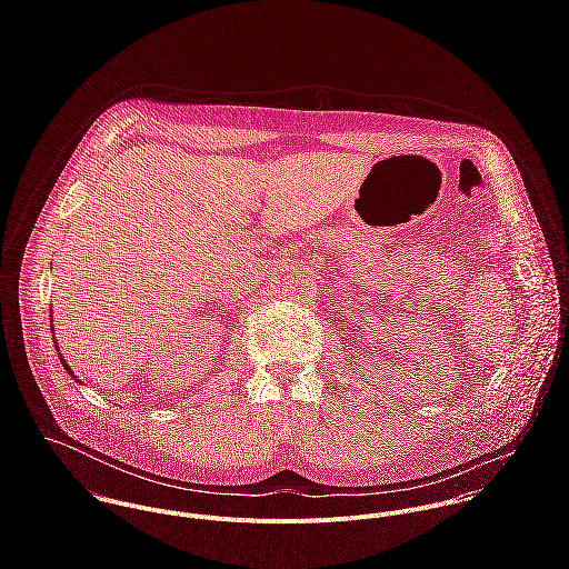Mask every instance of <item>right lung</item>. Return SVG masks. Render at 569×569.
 Instances as JSON below:
<instances>
[{
	"label": "right lung",
	"instance_id": "obj_1",
	"mask_svg": "<svg viewBox=\"0 0 569 569\" xmlns=\"http://www.w3.org/2000/svg\"><path fill=\"white\" fill-rule=\"evenodd\" d=\"M52 330H54V328H52ZM57 352H59V346H57ZM59 359H61V363H63V368H66V370H68V375H70V377H74V372H72V368H70V366H68V361H66V359H63V357H61V352H59ZM74 379H77V381H79V383H81V379H79V377H74ZM82 386V383H81Z\"/></svg>",
	"mask_w": 569,
	"mask_h": 569
}]
</instances>
